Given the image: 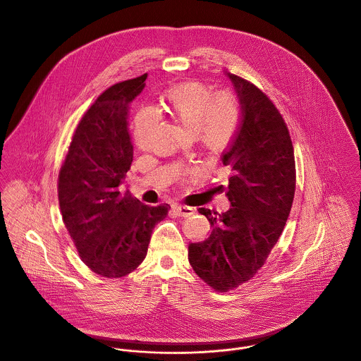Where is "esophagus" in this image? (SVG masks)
Listing matches in <instances>:
<instances>
[{"instance_id": "obj_1", "label": "esophagus", "mask_w": 361, "mask_h": 361, "mask_svg": "<svg viewBox=\"0 0 361 361\" xmlns=\"http://www.w3.org/2000/svg\"><path fill=\"white\" fill-rule=\"evenodd\" d=\"M172 209L180 216H189L195 212V209L192 207L180 206V204H172Z\"/></svg>"}]
</instances>
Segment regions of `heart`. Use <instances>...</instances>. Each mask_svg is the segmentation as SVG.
<instances>
[{
  "label": "heart",
  "mask_w": 361,
  "mask_h": 361,
  "mask_svg": "<svg viewBox=\"0 0 361 361\" xmlns=\"http://www.w3.org/2000/svg\"><path fill=\"white\" fill-rule=\"evenodd\" d=\"M157 112L169 115L182 129L195 133L209 152L225 149L239 128V108L229 97H215L202 83H182L168 90ZM157 118L152 111H142L135 119V140L146 147L154 130Z\"/></svg>",
  "instance_id": "obj_1"
}]
</instances>
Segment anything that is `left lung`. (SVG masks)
I'll return each instance as SVG.
<instances>
[{"instance_id": "1", "label": "left lung", "mask_w": 361, "mask_h": 361, "mask_svg": "<svg viewBox=\"0 0 361 361\" xmlns=\"http://www.w3.org/2000/svg\"><path fill=\"white\" fill-rule=\"evenodd\" d=\"M239 97V130L222 155L231 169L225 186L231 208H199L211 224L204 242L189 245L195 272L219 292L249 281L264 265L289 216L295 153L288 126L274 103L253 83L228 73Z\"/></svg>"}]
</instances>
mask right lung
<instances>
[{
	"label": "right lung",
	"instance_id": "add662e5",
	"mask_svg": "<svg viewBox=\"0 0 361 361\" xmlns=\"http://www.w3.org/2000/svg\"><path fill=\"white\" fill-rule=\"evenodd\" d=\"M147 73L106 89L79 122L58 176L63 224L82 261L96 274L121 278L147 255L155 225L169 206L152 207L122 193L133 161L128 111Z\"/></svg>",
	"mask_w": 361,
	"mask_h": 361
}]
</instances>
